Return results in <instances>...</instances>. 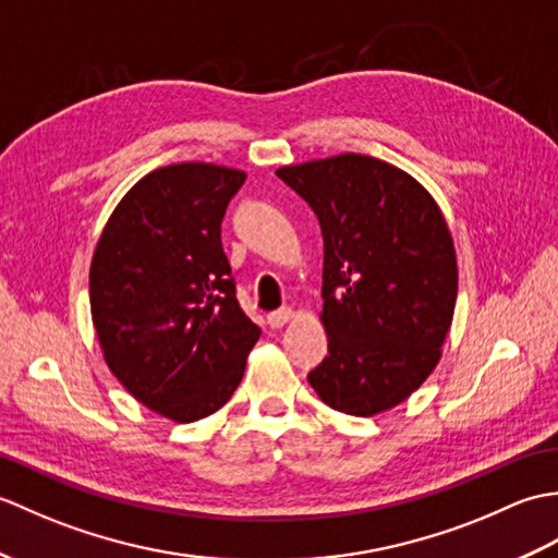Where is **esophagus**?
<instances>
[{
    "instance_id": "1",
    "label": "esophagus",
    "mask_w": 558,
    "mask_h": 558,
    "mask_svg": "<svg viewBox=\"0 0 558 558\" xmlns=\"http://www.w3.org/2000/svg\"><path fill=\"white\" fill-rule=\"evenodd\" d=\"M292 316H294V312L290 310V306H282V310L268 314V326L270 328H282L288 322H292Z\"/></svg>"
}]
</instances>
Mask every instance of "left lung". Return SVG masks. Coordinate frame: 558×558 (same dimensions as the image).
Wrapping results in <instances>:
<instances>
[{
	"mask_svg": "<svg viewBox=\"0 0 558 558\" xmlns=\"http://www.w3.org/2000/svg\"><path fill=\"white\" fill-rule=\"evenodd\" d=\"M276 174L324 232L328 357L312 388L354 417L400 405L436 369L453 324L458 260L441 208L412 174L360 153Z\"/></svg>",
	"mask_w": 558,
	"mask_h": 558,
	"instance_id": "obj_1",
	"label": "left lung"
}]
</instances>
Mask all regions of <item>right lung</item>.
<instances>
[{
  "label": "right lung",
  "instance_id": "right-lung-1",
  "mask_svg": "<svg viewBox=\"0 0 558 558\" xmlns=\"http://www.w3.org/2000/svg\"><path fill=\"white\" fill-rule=\"evenodd\" d=\"M246 172L158 168L129 189L90 260V316L110 372L172 422L220 410L260 336L234 298L220 222Z\"/></svg>",
  "mask_w": 558,
  "mask_h": 558
}]
</instances>
